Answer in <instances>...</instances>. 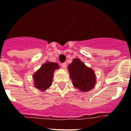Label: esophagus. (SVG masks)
<instances>
[{"instance_id": "obj_1", "label": "esophagus", "mask_w": 131, "mask_h": 131, "mask_svg": "<svg viewBox=\"0 0 131 131\" xmlns=\"http://www.w3.org/2000/svg\"><path fill=\"white\" fill-rule=\"evenodd\" d=\"M61 66H62V68L65 69L66 67H67V62H64V63H62L61 64Z\"/></svg>"}]
</instances>
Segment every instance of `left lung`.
I'll list each match as a JSON object with an SVG mask.
<instances>
[{
	"mask_svg": "<svg viewBox=\"0 0 131 131\" xmlns=\"http://www.w3.org/2000/svg\"><path fill=\"white\" fill-rule=\"evenodd\" d=\"M68 70L75 88L83 92H88L94 88L96 83L95 73L80 59H73L68 66Z\"/></svg>",
	"mask_w": 131,
	"mask_h": 131,
	"instance_id": "1",
	"label": "left lung"
}]
</instances>
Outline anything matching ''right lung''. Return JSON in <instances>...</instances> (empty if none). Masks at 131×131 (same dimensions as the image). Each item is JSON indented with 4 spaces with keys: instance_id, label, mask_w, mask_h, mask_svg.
Instances as JSON below:
<instances>
[{
    "instance_id": "add662e5",
    "label": "right lung",
    "mask_w": 131,
    "mask_h": 131,
    "mask_svg": "<svg viewBox=\"0 0 131 131\" xmlns=\"http://www.w3.org/2000/svg\"><path fill=\"white\" fill-rule=\"evenodd\" d=\"M59 69L57 63L53 62H46L33 75L35 88L43 91L48 89L52 83L54 72Z\"/></svg>"
}]
</instances>
